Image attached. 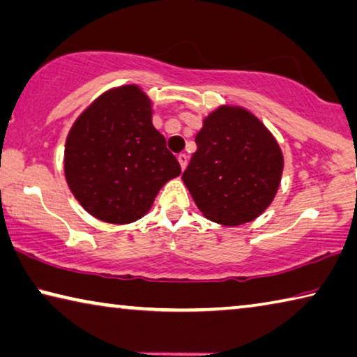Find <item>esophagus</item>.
<instances>
[{
    "mask_svg": "<svg viewBox=\"0 0 357 357\" xmlns=\"http://www.w3.org/2000/svg\"><path fill=\"white\" fill-rule=\"evenodd\" d=\"M178 162H179V165H181V169H184L185 167H188V155L179 154L178 155Z\"/></svg>",
    "mask_w": 357,
    "mask_h": 357,
    "instance_id": "34e87169",
    "label": "esophagus"
}]
</instances>
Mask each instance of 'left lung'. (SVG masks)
Listing matches in <instances>:
<instances>
[{
    "label": "left lung",
    "mask_w": 357,
    "mask_h": 357,
    "mask_svg": "<svg viewBox=\"0 0 357 357\" xmlns=\"http://www.w3.org/2000/svg\"><path fill=\"white\" fill-rule=\"evenodd\" d=\"M195 144L183 181L203 216L241 225L268 208L284 162L273 135L256 116L238 106H220L203 121Z\"/></svg>",
    "instance_id": "left-lung-1"
}]
</instances>
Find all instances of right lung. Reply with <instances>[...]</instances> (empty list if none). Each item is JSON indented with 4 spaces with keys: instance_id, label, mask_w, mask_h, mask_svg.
<instances>
[{
    "instance_id": "obj_1",
    "label": "right lung",
    "mask_w": 357,
    "mask_h": 357,
    "mask_svg": "<svg viewBox=\"0 0 357 357\" xmlns=\"http://www.w3.org/2000/svg\"><path fill=\"white\" fill-rule=\"evenodd\" d=\"M181 167L152 126L151 100L137 86L98 97L68 133V188L93 218L130 224L149 211Z\"/></svg>"
}]
</instances>
